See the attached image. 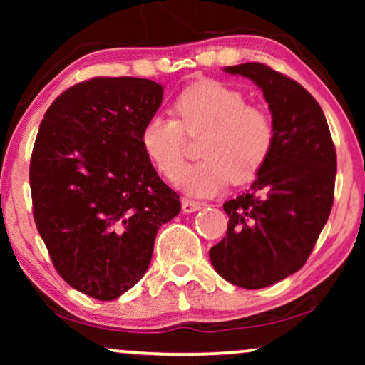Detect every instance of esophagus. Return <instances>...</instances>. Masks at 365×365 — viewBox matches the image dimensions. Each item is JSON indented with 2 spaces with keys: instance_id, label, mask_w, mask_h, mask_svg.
Here are the masks:
<instances>
[{
  "instance_id": "1",
  "label": "esophagus",
  "mask_w": 365,
  "mask_h": 365,
  "mask_svg": "<svg viewBox=\"0 0 365 365\" xmlns=\"http://www.w3.org/2000/svg\"><path fill=\"white\" fill-rule=\"evenodd\" d=\"M204 206L202 202H197V201H189V199H182L181 202V207L184 212H196L199 211Z\"/></svg>"
}]
</instances>
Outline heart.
Returning a JSON list of instances; mask_svg holds the SVG:
<instances>
[{
    "instance_id": "1",
    "label": "heart",
    "mask_w": 365,
    "mask_h": 365,
    "mask_svg": "<svg viewBox=\"0 0 365 365\" xmlns=\"http://www.w3.org/2000/svg\"><path fill=\"white\" fill-rule=\"evenodd\" d=\"M174 119L154 116L144 123L139 143L151 166L187 196L211 197L229 181H252L271 156L274 126L261 108L246 104L239 89L204 79L184 89L173 103ZM205 136L198 155L203 161L182 173L183 134ZM180 172L182 174L179 175Z\"/></svg>"
}]
</instances>
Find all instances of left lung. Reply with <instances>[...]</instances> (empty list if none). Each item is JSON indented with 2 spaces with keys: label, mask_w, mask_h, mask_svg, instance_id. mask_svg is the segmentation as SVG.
Masks as SVG:
<instances>
[{
  "label": "left lung",
  "mask_w": 365,
  "mask_h": 365,
  "mask_svg": "<svg viewBox=\"0 0 365 365\" xmlns=\"http://www.w3.org/2000/svg\"><path fill=\"white\" fill-rule=\"evenodd\" d=\"M224 71L261 88L274 148L249 191L224 202L227 232L209 257L227 282L262 289L297 272L312 252L332 209L336 148L321 106L297 81L262 63Z\"/></svg>",
  "instance_id": "8db88e82"
}]
</instances>
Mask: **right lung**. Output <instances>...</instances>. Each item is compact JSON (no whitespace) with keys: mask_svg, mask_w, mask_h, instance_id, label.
Segmentation results:
<instances>
[{"mask_svg":"<svg viewBox=\"0 0 365 365\" xmlns=\"http://www.w3.org/2000/svg\"><path fill=\"white\" fill-rule=\"evenodd\" d=\"M163 94L143 78L74 84L48 108L34 141L38 232L59 276L98 301H113L144 276L159 227L181 211L139 143Z\"/></svg>","mask_w":365,"mask_h":365,"instance_id":"obj_1","label":"right lung"}]
</instances>
